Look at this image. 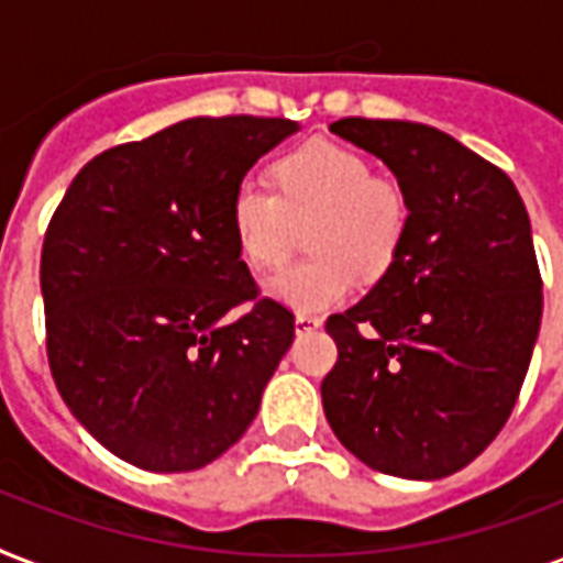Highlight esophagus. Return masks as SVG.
Listing matches in <instances>:
<instances>
[{"instance_id": "esophagus-1", "label": "esophagus", "mask_w": 563, "mask_h": 563, "mask_svg": "<svg viewBox=\"0 0 563 563\" xmlns=\"http://www.w3.org/2000/svg\"><path fill=\"white\" fill-rule=\"evenodd\" d=\"M318 327H321V318L307 316V312H298V316H295V333L298 335L312 333V330H318Z\"/></svg>"}]
</instances>
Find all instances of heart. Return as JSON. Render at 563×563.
I'll return each mask as SVG.
<instances>
[{"label": "heart", "instance_id": "1", "mask_svg": "<svg viewBox=\"0 0 563 563\" xmlns=\"http://www.w3.org/2000/svg\"><path fill=\"white\" fill-rule=\"evenodd\" d=\"M274 184L242 178L230 198V224L242 254L256 268L283 263L295 221H312L300 263L265 277V291L298 312H324L351 298L360 272L379 277L400 254L409 230V195L394 178L374 175L365 154L330 140H312L283 154Z\"/></svg>", "mask_w": 563, "mask_h": 563}]
</instances>
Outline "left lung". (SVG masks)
<instances>
[{
    "label": "left lung",
    "instance_id": "obj_1",
    "mask_svg": "<svg viewBox=\"0 0 563 563\" xmlns=\"http://www.w3.org/2000/svg\"><path fill=\"white\" fill-rule=\"evenodd\" d=\"M409 195L394 265L327 318L339 360L321 383L335 438L402 479H441L506 427L541 330L543 280L506 172L444 131L397 119L330 125Z\"/></svg>",
    "mask_w": 563,
    "mask_h": 563
}]
</instances>
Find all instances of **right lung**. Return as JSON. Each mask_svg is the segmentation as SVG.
<instances>
[{
    "instance_id": "obj_1",
    "label": "right lung",
    "mask_w": 563,
    "mask_h": 563,
    "mask_svg": "<svg viewBox=\"0 0 563 563\" xmlns=\"http://www.w3.org/2000/svg\"><path fill=\"white\" fill-rule=\"evenodd\" d=\"M295 131L277 117L184 119L96 154L48 221V368L87 432L143 471H198L230 450L291 347L295 316L260 295L230 198Z\"/></svg>"
}]
</instances>
